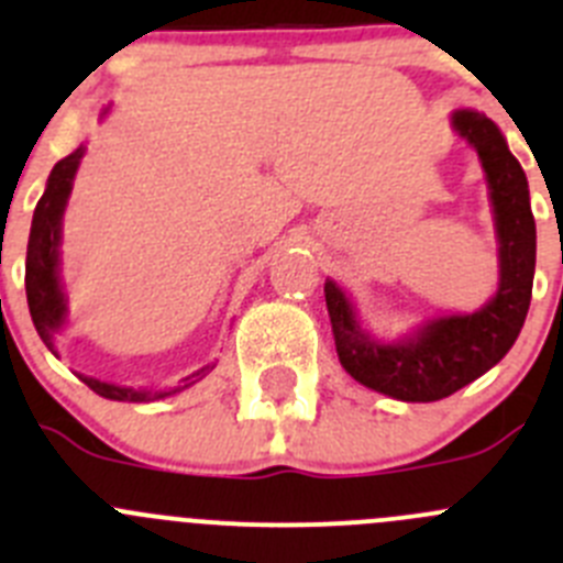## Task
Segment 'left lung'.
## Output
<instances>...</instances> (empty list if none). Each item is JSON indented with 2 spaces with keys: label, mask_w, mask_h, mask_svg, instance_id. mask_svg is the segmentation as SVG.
Listing matches in <instances>:
<instances>
[{
  "label": "left lung",
  "mask_w": 563,
  "mask_h": 563,
  "mask_svg": "<svg viewBox=\"0 0 563 563\" xmlns=\"http://www.w3.org/2000/svg\"><path fill=\"white\" fill-rule=\"evenodd\" d=\"M452 125L474 145L488 179L499 241V288L490 302L474 313L432 319L398 342H378L362 331L342 288L325 283L342 367L358 384L398 401H440L488 373L514 347L533 294L536 221L525 170L485 114L460 109L452 114Z\"/></svg>",
  "instance_id": "1"
}]
</instances>
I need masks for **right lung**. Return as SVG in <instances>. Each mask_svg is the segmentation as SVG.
Listing matches in <instances>:
<instances>
[{
    "label": "right lung",
    "mask_w": 563,
    "mask_h": 563,
    "mask_svg": "<svg viewBox=\"0 0 563 563\" xmlns=\"http://www.w3.org/2000/svg\"><path fill=\"white\" fill-rule=\"evenodd\" d=\"M84 145L78 151H73L69 156L58 162L47 179V190L38 199L33 212V227H30V241H27V263H24V288H27V306L30 317H33V325L42 336V342L47 344L49 351L58 356L55 351V333L60 331L64 319H67V300H64V291H60V277H58V244H60V219H64V207H67L69 190H73V179L78 174L80 156H84ZM216 364H207V367L196 369L187 378H181L179 387L174 389H131V387H118V384L100 382L92 376H80V382L89 389H95L98 395L109 398V401H156V398H165V395H174L179 389L190 387V384L201 382V378L210 373Z\"/></svg>",
    "instance_id": "add662e5"
}]
</instances>
